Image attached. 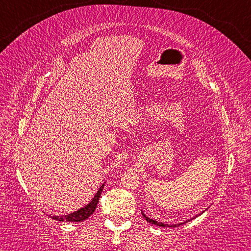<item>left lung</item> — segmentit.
I'll return each instance as SVG.
<instances>
[{
	"mask_svg": "<svg viewBox=\"0 0 251 251\" xmlns=\"http://www.w3.org/2000/svg\"><path fill=\"white\" fill-rule=\"evenodd\" d=\"M203 212V211H202ZM142 214H143V217L145 218L148 223H151V224H152V225H156V226H159V227H178V226H180V225H184V224H186V223H188V222H190V220L192 219H194V218H192L190 220H186V222H184V223H180V224H177V225H167V224H164V223H160V222H156V220H154V219H151V218H148L147 216L144 214V211H142ZM201 215V214H199ZM197 217V216H196Z\"/></svg>",
	"mask_w": 251,
	"mask_h": 251,
	"instance_id": "1",
	"label": "left lung"
}]
</instances>
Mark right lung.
I'll list each match as a JSON object with an SVG mask.
<instances>
[{"instance_id": "obj_1", "label": "right lung", "mask_w": 251, "mask_h": 251, "mask_svg": "<svg viewBox=\"0 0 251 251\" xmlns=\"http://www.w3.org/2000/svg\"><path fill=\"white\" fill-rule=\"evenodd\" d=\"M104 185L105 184H103L100 187V189L97 190L95 196L93 197L92 201L88 202L86 206H84L83 208H80V209L76 210L74 212H71V214L62 215V216H50V217L52 219L57 220V222H71V223H79V222H83L85 219H87L96 209V206L97 203H99L100 194L103 192Z\"/></svg>"}]
</instances>
